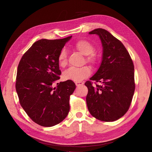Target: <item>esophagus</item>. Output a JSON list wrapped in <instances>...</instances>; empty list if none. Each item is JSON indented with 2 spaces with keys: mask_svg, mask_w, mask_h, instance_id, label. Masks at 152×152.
I'll list each match as a JSON object with an SVG mask.
<instances>
[{
  "mask_svg": "<svg viewBox=\"0 0 152 152\" xmlns=\"http://www.w3.org/2000/svg\"><path fill=\"white\" fill-rule=\"evenodd\" d=\"M75 83L76 86H82L84 84L83 82H75Z\"/></svg>",
  "mask_w": 152,
  "mask_h": 152,
  "instance_id": "34e87169",
  "label": "esophagus"
}]
</instances>
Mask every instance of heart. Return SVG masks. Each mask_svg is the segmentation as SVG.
Masks as SVG:
<instances>
[{"label":"heart","mask_w":152,"mask_h":152,"mask_svg":"<svg viewBox=\"0 0 152 152\" xmlns=\"http://www.w3.org/2000/svg\"><path fill=\"white\" fill-rule=\"evenodd\" d=\"M74 48L81 54L85 55L86 61L92 65L96 63V57L93 53L95 48L89 41L86 40H78L74 44ZM68 53L66 50L63 49L59 53L58 56V63L61 67H65L67 65ZM91 73V69L88 66L80 68H70L64 73L63 77L66 80L75 82H80L88 77Z\"/></svg>","instance_id":"b5f03b06"}]
</instances>
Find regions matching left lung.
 <instances>
[{"label":"left lung","instance_id":"left-lung-1","mask_svg":"<svg viewBox=\"0 0 152 152\" xmlns=\"http://www.w3.org/2000/svg\"><path fill=\"white\" fill-rule=\"evenodd\" d=\"M89 34L99 35L103 53L98 70L90 79L96 85L90 80L85 83L87 108L98 120L113 122L130 107L135 90L134 64L124 44L109 31L97 28Z\"/></svg>","mask_w":152,"mask_h":152}]
</instances>
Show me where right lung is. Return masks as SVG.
I'll list each match as a JSON object with an SVG mask.
<instances>
[{"label": "right lung", "instance_id": "add662e5", "mask_svg": "<svg viewBox=\"0 0 152 152\" xmlns=\"http://www.w3.org/2000/svg\"><path fill=\"white\" fill-rule=\"evenodd\" d=\"M71 37L37 41L18 65L16 90L20 103L31 120L41 126L60 123L70 110V96L75 84L70 80L57 82L61 73L58 54Z\"/></svg>", "mask_w": 152, "mask_h": 152}]
</instances>
